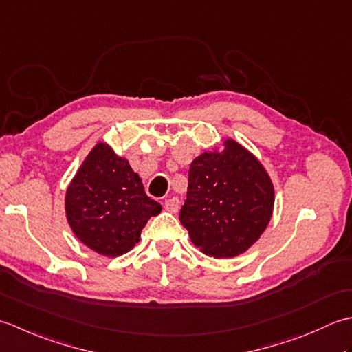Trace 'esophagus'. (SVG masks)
<instances>
[{"label": "esophagus", "mask_w": 352, "mask_h": 352, "mask_svg": "<svg viewBox=\"0 0 352 352\" xmlns=\"http://www.w3.org/2000/svg\"><path fill=\"white\" fill-rule=\"evenodd\" d=\"M178 208H180V201H178V198L172 197L164 201V210H168L170 213H177Z\"/></svg>", "instance_id": "34e87169"}]
</instances>
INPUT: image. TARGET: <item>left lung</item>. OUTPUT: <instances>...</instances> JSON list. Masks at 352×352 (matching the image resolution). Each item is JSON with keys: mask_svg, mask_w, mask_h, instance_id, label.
Listing matches in <instances>:
<instances>
[{"mask_svg": "<svg viewBox=\"0 0 352 352\" xmlns=\"http://www.w3.org/2000/svg\"><path fill=\"white\" fill-rule=\"evenodd\" d=\"M274 201L263 164L239 142L226 139L190 163L180 221L201 252L230 258L248 251L263 234Z\"/></svg>", "mask_w": 352, "mask_h": 352, "instance_id": "obj_1", "label": "left lung"}]
</instances>
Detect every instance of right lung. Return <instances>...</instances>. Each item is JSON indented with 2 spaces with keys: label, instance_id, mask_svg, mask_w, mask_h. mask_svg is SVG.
I'll list each match as a JSON object with an SVG mask.
<instances>
[{
  "label": "right lung",
  "instance_id": "right-lung-1",
  "mask_svg": "<svg viewBox=\"0 0 352 352\" xmlns=\"http://www.w3.org/2000/svg\"><path fill=\"white\" fill-rule=\"evenodd\" d=\"M65 212L81 243L104 257H118L134 248L162 206L146 195L129 160L98 142L66 189Z\"/></svg>",
  "mask_w": 352,
  "mask_h": 352
}]
</instances>
